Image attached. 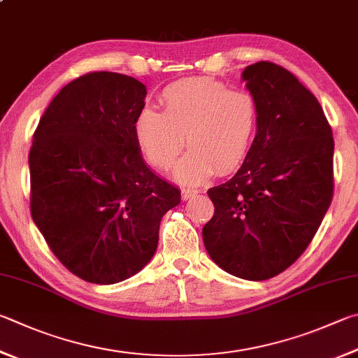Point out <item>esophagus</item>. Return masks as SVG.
<instances>
[{
	"instance_id": "esophagus-1",
	"label": "esophagus",
	"mask_w": 358,
	"mask_h": 358,
	"mask_svg": "<svg viewBox=\"0 0 358 358\" xmlns=\"http://www.w3.org/2000/svg\"><path fill=\"white\" fill-rule=\"evenodd\" d=\"M199 191L197 189H191V187H187V189H181V199L183 200H189L191 197L197 196Z\"/></svg>"
}]
</instances>
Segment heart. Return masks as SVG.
Masks as SVG:
<instances>
[{
	"label": "heart",
	"instance_id": "b5f03b06",
	"mask_svg": "<svg viewBox=\"0 0 358 358\" xmlns=\"http://www.w3.org/2000/svg\"><path fill=\"white\" fill-rule=\"evenodd\" d=\"M162 113L145 108L134 120V138L144 158L167 171L186 145L175 177L199 183L217 171L225 175L243 164L257 129V103L241 89L213 78L175 81L159 95Z\"/></svg>",
	"mask_w": 358,
	"mask_h": 358
}]
</instances>
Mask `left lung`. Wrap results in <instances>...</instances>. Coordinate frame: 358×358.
I'll list each match as a JSON object with an SVG mask.
<instances>
[{
	"instance_id": "1",
	"label": "left lung",
	"mask_w": 358,
	"mask_h": 358,
	"mask_svg": "<svg viewBox=\"0 0 358 358\" xmlns=\"http://www.w3.org/2000/svg\"><path fill=\"white\" fill-rule=\"evenodd\" d=\"M257 103V134L224 185L208 189V255L229 274L268 280L296 262L316 235L334 196V138L316 96L277 64L245 67Z\"/></svg>"
}]
</instances>
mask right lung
Returning a JSON list of instances; mask_svg holds the SVG:
<instances>
[{"label": "right lung", "mask_w": 358, "mask_h": 358, "mask_svg": "<svg viewBox=\"0 0 358 358\" xmlns=\"http://www.w3.org/2000/svg\"><path fill=\"white\" fill-rule=\"evenodd\" d=\"M147 87L94 71L51 100L29 152L31 216L57 259L83 280H127L155 255L178 187L145 164L134 120Z\"/></svg>", "instance_id": "add662e5"}]
</instances>
